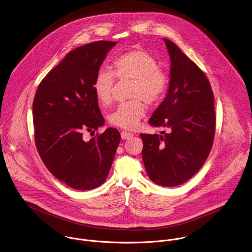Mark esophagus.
<instances>
[{
	"label": "esophagus",
	"instance_id": "obj_1",
	"mask_svg": "<svg viewBox=\"0 0 252 252\" xmlns=\"http://www.w3.org/2000/svg\"><path fill=\"white\" fill-rule=\"evenodd\" d=\"M131 137H133V134H132V133H129V132H127V131H122V132H121V138H122V140H128V139L131 138Z\"/></svg>",
	"mask_w": 252,
	"mask_h": 252
}]
</instances>
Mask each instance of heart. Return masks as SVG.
<instances>
[{"instance_id":"heart-1","label":"heart","mask_w":252,"mask_h":252,"mask_svg":"<svg viewBox=\"0 0 252 252\" xmlns=\"http://www.w3.org/2000/svg\"><path fill=\"white\" fill-rule=\"evenodd\" d=\"M112 67L113 72L105 68L97 71L92 83L93 92L101 105L108 106L112 101L115 76L132 80L129 97L133 100L118 105L108 115V121L123 129H136L145 114L144 102L149 106L154 105L166 93L168 75L158 68L157 60L142 49H133L116 56Z\"/></svg>"}]
</instances>
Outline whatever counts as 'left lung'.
Wrapping results in <instances>:
<instances>
[{"label":"left lung","mask_w":252,"mask_h":252,"mask_svg":"<svg viewBox=\"0 0 252 252\" xmlns=\"http://www.w3.org/2000/svg\"><path fill=\"white\" fill-rule=\"evenodd\" d=\"M170 83L164 101L149 118L162 135L141 134L145 171L154 183L178 186L206 162L216 133L215 97L204 72L170 39Z\"/></svg>","instance_id":"1"}]
</instances>
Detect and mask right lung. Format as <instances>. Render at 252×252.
Masks as SVG:
<instances>
[{
    "label": "right lung",
    "mask_w": 252,
    "mask_h": 252,
    "mask_svg": "<svg viewBox=\"0 0 252 252\" xmlns=\"http://www.w3.org/2000/svg\"><path fill=\"white\" fill-rule=\"evenodd\" d=\"M115 41L99 40L79 46L41 80L33 103L37 152L57 180L76 190H89L107 180L120 134L108 128L90 141L105 119L92 83Z\"/></svg>",
    "instance_id": "1"
}]
</instances>
